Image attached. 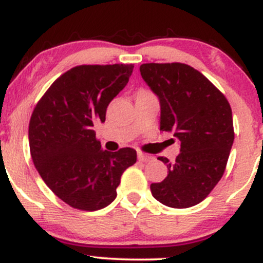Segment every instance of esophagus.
<instances>
[{
	"mask_svg": "<svg viewBox=\"0 0 263 263\" xmlns=\"http://www.w3.org/2000/svg\"><path fill=\"white\" fill-rule=\"evenodd\" d=\"M137 158H138V161L140 162H149V161H152V157L151 156H148V155H144V153H137Z\"/></svg>",
	"mask_w": 263,
	"mask_h": 263,
	"instance_id": "obj_1",
	"label": "esophagus"
}]
</instances>
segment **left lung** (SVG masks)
<instances>
[{
  "label": "left lung",
  "instance_id": "left-lung-1",
  "mask_svg": "<svg viewBox=\"0 0 263 263\" xmlns=\"http://www.w3.org/2000/svg\"><path fill=\"white\" fill-rule=\"evenodd\" d=\"M161 105V131L179 141L176 162L159 157L168 174L151 184L153 198L176 209L203 201L224 174L234 143L230 104L203 74L182 63L140 66Z\"/></svg>",
  "mask_w": 263,
  "mask_h": 263
}]
</instances>
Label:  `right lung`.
<instances>
[{
  "instance_id": "add662e5",
  "label": "right lung",
  "mask_w": 263,
  "mask_h": 263,
  "mask_svg": "<svg viewBox=\"0 0 263 263\" xmlns=\"http://www.w3.org/2000/svg\"><path fill=\"white\" fill-rule=\"evenodd\" d=\"M134 65H80L58 78L33 111L28 140L39 176L71 208L93 211L116 198L134 148L108 152L93 125L105 122L111 100L127 85Z\"/></svg>"
}]
</instances>
